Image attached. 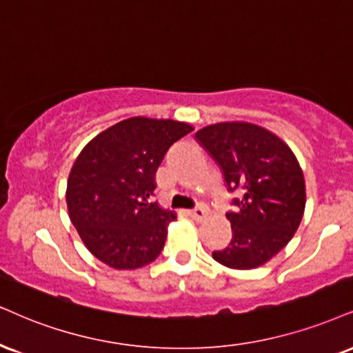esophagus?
<instances>
[{
  "label": "esophagus",
  "instance_id": "esophagus-1",
  "mask_svg": "<svg viewBox=\"0 0 353 353\" xmlns=\"http://www.w3.org/2000/svg\"><path fill=\"white\" fill-rule=\"evenodd\" d=\"M188 214L193 217L194 221L201 223V221H204L208 216H210V210H208L206 206H198V208H194V210L188 211Z\"/></svg>",
  "mask_w": 353,
  "mask_h": 353
}]
</instances>
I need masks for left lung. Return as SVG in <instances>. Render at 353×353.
<instances>
[{
  "mask_svg": "<svg viewBox=\"0 0 353 353\" xmlns=\"http://www.w3.org/2000/svg\"><path fill=\"white\" fill-rule=\"evenodd\" d=\"M199 143L224 172L229 190L241 188L237 211L225 217L232 239L212 259L228 268L252 270L272 260L291 241L306 206L303 170L288 143L272 130L245 121L199 129Z\"/></svg>",
  "mask_w": 353,
  "mask_h": 353,
  "instance_id": "left-lung-1",
  "label": "left lung"
}]
</instances>
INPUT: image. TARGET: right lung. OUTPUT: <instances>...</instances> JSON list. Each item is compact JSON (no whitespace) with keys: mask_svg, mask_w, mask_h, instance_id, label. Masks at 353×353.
Wrapping results in <instances>:
<instances>
[{"mask_svg":"<svg viewBox=\"0 0 353 353\" xmlns=\"http://www.w3.org/2000/svg\"><path fill=\"white\" fill-rule=\"evenodd\" d=\"M191 130L175 119L128 117L77 157L65 193L68 216L86 249L108 267L137 270L160 255L176 214L149 198L170 145Z\"/></svg>","mask_w":353,"mask_h":353,"instance_id":"right-lung-1","label":"right lung"}]
</instances>
